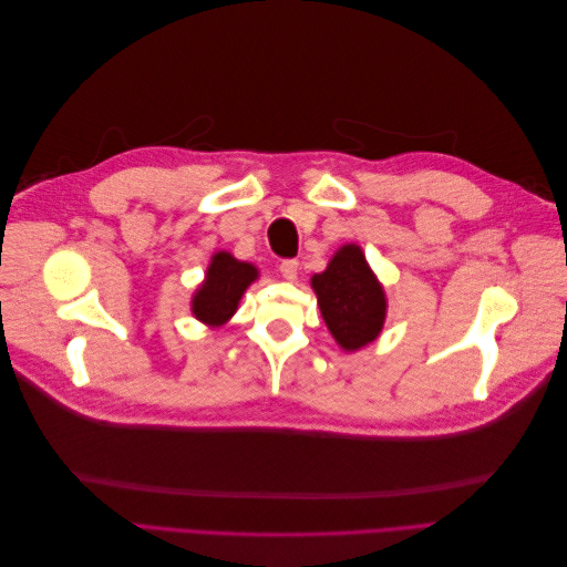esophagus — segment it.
I'll return each mask as SVG.
<instances>
[{
    "label": "esophagus",
    "mask_w": 567,
    "mask_h": 567,
    "mask_svg": "<svg viewBox=\"0 0 567 567\" xmlns=\"http://www.w3.org/2000/svg\"><path fill=\"white\" fill-rule=\"evenodd\" d=\"M279 271H281V277H284L286 281H296L298 274H300V262H298V260H284L281 267H279Z\"/></svg>",
    "instance_id": "esophagus-1"
}]
</instances>
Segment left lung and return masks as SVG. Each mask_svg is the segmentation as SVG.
I'll return each instance as SVG.
<instances>
[{
    "label": "left lung",
    "mask_w": 567,
    "mask_h": 567,
    "mask_svg": "<svg viewBox=\"0 0 567 567\" xmlns=\"http://www.w3.org/2000/svg\"><path fill=\"white\" fill-rule=\"evenodd\" d=\"M321 317L346 352H357L381 336L388 298L367 262L362 246H340L321 274L310 279Z\"/></svg>",
    "instance_id": "left-lung-1"
}]
</instances>
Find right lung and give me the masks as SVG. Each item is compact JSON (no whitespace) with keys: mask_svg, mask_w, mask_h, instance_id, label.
I'll list each match as a JSON object with an SVG mask.
<instances>
[{"mask_svg":"<svg viewBox=\"0 0 567 567\" xmlns=\"http://www.w3.org/2000/svg\"><path fill=\"white\" fill-rule=\"evenodd\" d=\"M257 279L260 271L255 265L236 260L227 250L213 252L205 279L192 296V315L210 329H219L236 315L238 302Z\"/></svg>","mask_w":567,"mask_h":567,"instance_id":"obj_1","label":"right lung"}]
</instances>
